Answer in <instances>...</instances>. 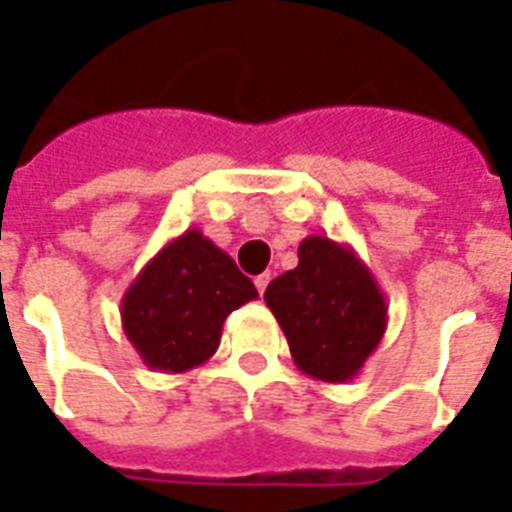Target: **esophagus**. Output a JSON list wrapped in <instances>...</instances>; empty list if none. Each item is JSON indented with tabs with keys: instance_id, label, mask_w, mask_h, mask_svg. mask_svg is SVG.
I'll return each mask as SVG.
<instances>
[{
	"instance_id": "34e87169",
	"label": "esophagus",
	"mask_w": 512,
	"mask_h": 512,
	"mask_svg": "<svg viewBox=\"0 0 512 512\" xmlns=\"http://www.w3.org/2000/svg\"><path fill=\"white\" fill-rule=\"evenodd\" d=\"M268 284H271V273H263V276H257L255 279V287L260 295H265V287H268Z\"/></svg>"
}]
</instances>
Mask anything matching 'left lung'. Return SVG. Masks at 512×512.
<instances>
[{"mask_svg":"<svg viewBox=\"0 0 512 512\" xmlns=\"http://www.w3.org/2000/svg\"><path fill=\"white\" fill-rule=\"evenodd\" d=\"M300 263L265 289L300 372L321 382L353 380L388 329L380 284L350 244L308 236Z\"/></svg>","mask_w":512,"mask_h":512,"instance_id":"obj_1","label":"left lung"}]
</instances>
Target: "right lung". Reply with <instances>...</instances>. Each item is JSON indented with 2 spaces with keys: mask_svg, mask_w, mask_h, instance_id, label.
I'll return each mask as SVG.
<instances>
[{
  "mask_svg": "<svg viewBox=\"0 0 512 512\" xmlns=\"http://www.w3.org/2000/svg\"><path fill=\"white\" fill-rule=\"evenodd\" d=\"M255 284L199 228L167 241L122 297V329L143 364L180 374L215 356L223 321L255 300Z\"/></svg>",
  "mask_w": 512,
  "mask_h": 512,
  "instance_id": "obj_1",
  "label": "right lung"
}]
</instances>
